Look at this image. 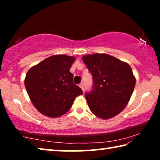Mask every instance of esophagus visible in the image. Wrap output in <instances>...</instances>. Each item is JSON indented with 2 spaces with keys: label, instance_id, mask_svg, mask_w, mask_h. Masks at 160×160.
I'll use <instances>...</instances> for the list:
<instances>
[{
  "label": "esophagus",
  "instance_id": "34e87169",
  "mask_svg": "<svg viewBox=\"0 0 160 160\" xmlns=\"http://www.w3.org/2000/svg\"><path fill=\"white\" fill-rule=\"evenodd\" d=\"M79 87L80 88L82 89L83 91H84V83H81V84H79Z\"/></svg>",
  "mask_w": 160,
  "mask_h": 160
}]
</instances>
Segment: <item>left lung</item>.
<instances>
[{"label": "left lung", "mask_w": 160, "mask_h": 160, "mask_svg": "<svg viewBox=\"0 0 160 160\" xmlns=\"http://www.w3.org/2000/svg\"><path fill=\"white\" fill-rule=\"evenodd\" d=\"M82 60L92 76V89L85 93L89 109L103 119L119 114L134 90L135 78L132 68L107 54H87Z\"/></svg>", "instance_id": "8db88e82"}]
</instances>
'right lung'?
Here are the masks:
<instances>
[{"instance_id":"1","label":"right lung","mask_w":160,"mask_h":160,"mask_svg":"<svg viewBox=\"0 0 160 160\" xmlns=\"http://www.w3.org/2000/svg\"><path fill=\"white\" fill-rule=\"evenodd\" d=\"M74 60V57L53 55L28 71L26 90L33 106L42 114L52 118L65 114L76 97L83 94L73 83V75L69 71Z\"/></svg>"}]
</instances>
